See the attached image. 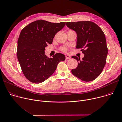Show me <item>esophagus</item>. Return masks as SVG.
Here are the masks:
<instances>
[{
	"label": "esophagus",
	"instance_id": "1",
	"mask_svg": "<svg viewBox=\"0 0 122 122\" xmlns=\"http://www.w3.org/2000/svg\"><path fill=\"white\" fill-rule=\"evenodd\" d=\"M66 59H69L71 58V56L69 55H66Z\"/></svg>",
	"mask_w": 122,
	"mask_h": 122
}]
</instances>
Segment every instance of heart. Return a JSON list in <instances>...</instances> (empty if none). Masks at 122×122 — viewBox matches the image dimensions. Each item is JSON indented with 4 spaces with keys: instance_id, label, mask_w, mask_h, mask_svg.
I'll list each match as a JSON object with an SVG mask.
<instances>
[{
    "instance_id": "heart-1",
    "label": "heart",
    "mask_w": 122,
    "mask_h": 122,
    "mask_svg": "<svg viewBox=\"0 0 122 122\" xmlns=\"http://www.w3.org/2000/svg\"><path fill=\"white\" fill-rule=\"evenodd\" d=\"M61 50L63 52H66L67 51V48L66 47V46H63L61 48Z\"/></svg>"
}]
</instances>
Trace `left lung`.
Returning a JSON list of instances; mask_svg holds the SVG:
<instances>
[{
    "label": "left lung",
    "instance_id": "8db88e82",
    "mask_svg": "<svg viewBox=\"0 0 122 122\" xmlns=\"http://www.w3.org/2000/svg\"><path fill=\"white\" fill-rule=\"evenodd\" d=\"M66 26L77 35L76 49H81L84 56L82 60L72 56L78 62L71 70L76 76L84 81L95 79L102 73L106 62L108 48L105 34L102 29L91 21L66 22Z\"/></svg>",
    "mask_w": 122,
    "mask_h": 122
}]
</instances>
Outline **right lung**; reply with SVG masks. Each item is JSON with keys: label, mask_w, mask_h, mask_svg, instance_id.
Wrapping results in <instances>:
<instances>
[{"label": "right lung", "mask_w": 122, "mask_h": 122, "mask_svg": "<svg viewBox=\"0 0 122 122\" xmlns=\"http://www.w3.org/2000/svg\"><path fill=\"white\" fill-rule=\"evenodd\" d=\"M66 22L52 23L40 20L25 26L18 40L17 56L22 71L30 81L40 83L49 77L58 64L66 59L64 55L57 53L53 58L45 54L46 47L52 44L56 34L62 30Z\"/></svg>", "instance_id": "add662e5"}]
</instances>
